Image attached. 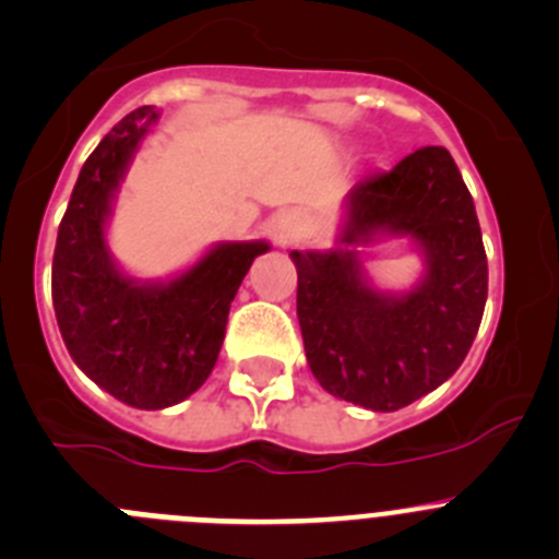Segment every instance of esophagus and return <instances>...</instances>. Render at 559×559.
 Listing matches in <instances>:
<instances>
[{
	"mask_svg": "<svg viewBox=\"0 0 559 559\" xmlns=\"http://www.w3.org/2000/svg\"><path fill=\"white\" fill-rule=\"evenodd\" d=\"M297 237H300V228H297V223L292 221V217H281L278 226H275V239H278L281 245H289V242H295Z\"/></svg>",
	"mask_w": 559,
	"mask_h": 559,
	"instance_id": "1",
	"label": "esophagus"
}]
</instances>
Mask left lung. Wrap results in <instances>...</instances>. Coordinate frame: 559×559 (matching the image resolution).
<instances>
[{
	"label": "left lung",
	"mask_w": 559,
	"mask_h": 559,
	"mask_svg": "<svg viewBox=\"0 0 559 559\" xmlns=\"http://www.w3.org/2000/svg\"><path fill=\"white\" fill-rule=\"evenodd\" d=\"M405 236L426 275L380 293L361 243ZM306 361L322 389L361 408L400 411L450 380L466 358L488 297V259L472 192L450 151L425 145L389 174L353 187L331 250H292Z\"/></svg>",
	"instance_id": "1"
}]
</instances>
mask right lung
<instances>
[{"mask_svg": "<svg viewBox=\"0 0 559 559\" xmlns=\"http://www.w3.org/2000/svg\"><path fill=\"white\" fill-rule=\"evenodd\" d=\"M154 107L129 112L82 165L51 262V300L76 367L140 411L181 403L221 356L231 300L264 239L221 242L168 281H140L109 253L112 201L151 127Z\"/></svg>", "mask_w": 559, "mask_h": 559, "instance_id": "add662e5", "label": "right lung"}]
</instances>
